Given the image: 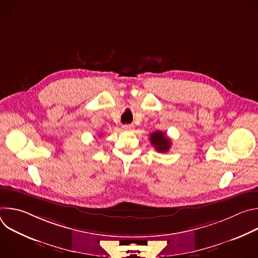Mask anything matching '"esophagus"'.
I'll return each mask as SVG.
<instances>
[{"mask_svg": "<svg viewBox=\"0 0 258 258\" xmlns=\"http://www.w3.org/2000/svg\"><path fill=\"white\" fill-rule=\"evenodd\" d=\"M134 128H135L134 124H124V125H122V130L126 131V132H132V131H134Z\"/></svg>", "mask_w": 258, "mask_h": 258, "instance_id": "esophagus-1", "label": "esophagus"}]
</instances>
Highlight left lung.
I'll return each instance as SVG.
<instances>
[{
	"label": "left lung",
	"mask_w": 258,
	"mask_h": 258,
	"mask_svg": "<svg viewBox=\"0 0 258 258\" xmlns=\"http://www.w3.org/2000/svg\"><path fill=\"white\" fill-rule=\"evenodd\" d=\"M150 142L154 148L161 153L167 152L171 146L170 140L166 137L164 133L159 131H156L150 135Z\"/></svg>",
	"instance_id": "left-lung-1"
}]
</instances>
